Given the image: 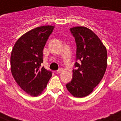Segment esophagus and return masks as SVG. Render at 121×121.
I'll return each mask as SVG.
<instances>
[{
  "label": "esophagus",
  "mask_w": 121,
  "mask_h": 121,
  "mask_svg": "<svg viewBox=\"0 0 121 121\" xmlns=\"http://www.w3.org/2000/svg\"><path fill=\"white\" fill-rule=\"evenodd\" d=\"M63 72V69H58V70H57L56 72L58 73H61Z\"/></svg>",
  "instance_id": "obj_1"
}]
</instances>
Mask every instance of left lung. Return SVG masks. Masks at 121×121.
Listing matches in <instances>:
<instances>
[{"mask_svg":"<svg viewBox=\"0 0 121 121\" xmlns=\"http://www.w3.org/2000/svg\"><path fill=\"white\" fill-rule=\"evenodd\" d=\"M77 44L75 66L72 81L66 87L74 97L82 98L91 94L104 77L107 67V51L99 37L85 26L71 28Z\"/></svg>","mask_w":121,"mask_h":121,"instance_id":"obj_1","label":"left lung"}]
</instances>
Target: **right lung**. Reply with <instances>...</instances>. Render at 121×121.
<instances>
[{
    "instance_id": "obj_1",
    "label": "right lung",
    "mask_w": 121,
    "mask_h": 121,
    "mask_svg": "<svg viewBox=\"0 0 121 121\" xmlns=\"http://www.w3.org/2000/svg\"><path fill=\"white\" fill-rule=\"evenodd\" d=\"M54 26L37 27L21 36L11 54V71L15 81L32 96L42 94L52 76L44 67L43 49Z\"/></svg>"
}]
</instances>
